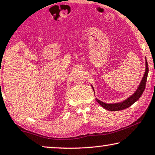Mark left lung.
<instances>
[{
	"label": "left lung",
	"mask_w": 155,
	"mask_h": 155,
	"mask_svg": "<svg viewBox=\"0 0 155 155\" xmlns=\"http://www.w3.org/2000/svg\"><path fill=\"white\" fill-rule=\"evenodd\" d=\"M146 68H145V72L144 74V77L143 78L142 81H141L140 84L139 85L138 88L137 89V91L134 93V94L131 95V96L128 97V99L124 100L122 102H119V103H115V104H107L104 102L100 101L98 99L95 98L96 101L101 105L102 107H104L105 110H110V111H119L122 110L124 109H126L129 107L130 106H131L134 102H136L138 100L144 92L146 86V82H147V78L148 75V71H149V69H148V64H147V61L146 60ZM93 88V87H92Z\"/></svg>",
	"instance_id": "1"
}]
</instances>
